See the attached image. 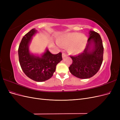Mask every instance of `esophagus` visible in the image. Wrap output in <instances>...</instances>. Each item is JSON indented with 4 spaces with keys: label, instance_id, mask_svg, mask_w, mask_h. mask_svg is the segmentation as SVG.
<instances>
[{
    "label": "esophagus",
    "instance_id": "34e87169",
    "mask_svg": "<svg viewBox=\"0 0 120 120\" xmlns=\"http://www.w3.org/2000/svg\"><path fill=\"white\" fill-rule=\"evenodd\" d=\"M67 55L66 54H65L64 53H63V54H62V57H63V59H64L65 57H67Z\"/></svg>",
    "mask_w": 120,
    "mask_h": 120
}]
</instances>
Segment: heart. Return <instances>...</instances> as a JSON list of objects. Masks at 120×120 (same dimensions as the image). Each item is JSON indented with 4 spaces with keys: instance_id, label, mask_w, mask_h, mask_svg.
I'll return each mask as SVG.
<instances>
[{
    "instance_id": "obj_1",
    "label": "heart",
    "mask_w": 120,
    "mask_h": 120,
    "mask_svg": "<svg viewBox=\"0 0 120 120\" xmlns=\"http://www.w3.org/2000/svg\"><path fill=\"white\" fill-rule=\"evenodd\" d=\"M88 41L87 36L78 32L64 34L57 39L58 45L62 48L67 47L68 52L71 54H78L85 49Z\"/></svg>"
}]
</instances>
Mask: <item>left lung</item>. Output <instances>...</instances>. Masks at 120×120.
I'll return each mask as SVG.
<instances>
[{
    "label": "left lung",
    "instance_id": "8db88e82",
    "mask_svg": "<svg viewBox=\"0 0 120 120\" xmlns=\"http://www.w3.org/2000/svg\"><path fill=\"white\" fill-rule=\"evenodd\" d=\"M85 49L77 56H71L72 63L68 68L71 73L77 78L86 79L92 77L99 71L103 62L104 48L102 40L97 32L90 30Z\"/></svg>",
    "mask_w": 120,
    "mask_h": 120
}]
</instances>
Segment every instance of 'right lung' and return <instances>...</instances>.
Listing matches in <instances>:
<instances>
[{
	"instance_id": "obj_1",
	"label": "right lung",
	"mask_w": 120,
	"mask_h": 120,
	"mask_svg": "<svg viewBox=\"0 0 120 120\" xmlns=\"http://www.w3.org/2000/svg\"><path fill=\"white\" fill-rule=\"evenodd\" d=\"M38 32L35 28L25 34L20 43L18 50L21 68L26 76L36 82H44L49 79L56 71V66L62 60L61 53H50L48 48L41 56L30 52V45L32 37Z\"/></svg>"
}]
</instances>
